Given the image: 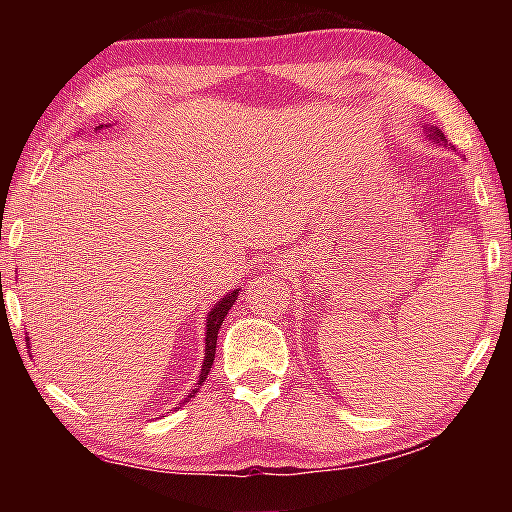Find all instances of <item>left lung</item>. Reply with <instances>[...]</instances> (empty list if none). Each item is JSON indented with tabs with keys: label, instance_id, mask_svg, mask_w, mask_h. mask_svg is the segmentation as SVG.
<instances>
[{
	"label": "left lung",
	"instance_id": "1",
	"mask_svg": "<svg viewBox=\"0 0 512 512\" xmlns=\"http://www.w3.org/2000/svg\"><path fill=\"white\" fill-rule=\"evenodd\" d=\"M429 137H431V140H445L443 133L436 131V128H429Z\"/></svg>",
	"mask_w": 512,
	"mask_h": 512
}]
</instances>
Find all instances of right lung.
I'll use <instances>...</instances> for the list:
<instances>
[{
    "mask_svg": "<svg viewBox=\"0 0 512 512\" xmlns=\"http://www.w3.org/2000/svg\"><path fill=\"white\" fill-rule=\"evenodd\" d=\"M103 128V124L101 126H97V131H101ZM237 296H239V291H232V293H228V296L225 298H221V302L219 305H216L212 311H210V316H207V336H205V361H203V368H201V375H198V386L194 388L192 393H189L187 397H185V402L187 400H192V397L198 393V388L203 386V381L207 379V375H210V368H212V363H214V354H216V334H219V329H221V325H223V318L228 316V309L235 305V300H237Z\"/></svg>",
    "mask_w": 512,
    "mask_h": 512,
    "instance_id": "add662e5",
    "label": "right lung"
}]
</instances>
